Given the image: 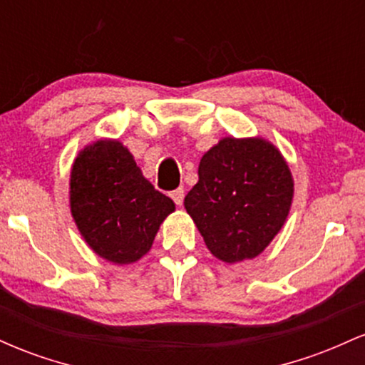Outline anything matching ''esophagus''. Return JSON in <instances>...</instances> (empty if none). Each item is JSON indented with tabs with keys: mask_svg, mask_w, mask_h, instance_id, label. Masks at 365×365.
<instances>
[{
	"mask_svg": "<svg viewBox=\"0 0 365 365\" xmlns=\"http://www.w3.org/2000/svg\"><path fill=\"white\" fill-rule=\"evenodd\" d=\"M170 197L175 200V204H177V206H182V202H183V188L180 187V188H177V190H173L170 194Z\"/></svg>",
	"mask_w": 365,
	"mask_h": 365,
	"instance_id": "1",
	"label": "esophagus"
}]
</instances>
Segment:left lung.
I'll return each mask as SVG.
<instances>
[{
	"mask_svg": "<svg viewBox=\"0 0 365 365\" xmlns=\"http://www.w3.org/2000/svg\"><path fill=\"white\" fill-rule=\"evenodd\" d=\"M197 173L183 206L209 252L226 264L262 254L287 223L295 190L282 150L259 135L223 137Z\"/></svg>",
	"mask_w": 365,
	"mask_h": 365,
	"instance_id": "8db88e82",
	"label": "left lung"
}]
</instances>
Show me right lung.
<instances>
[{
    "mask_svg": "<svg viewBox=\"0 0 365 365\" xmlns=\"http://www.w3.org/2000/svg\"><path fill=\"white\" fill-rule=\"evenodd\" d=\"M70 212L94 254L118 266L144 257L175 202L142 175L127 145L98 139L70 170Z\"/></svg>",
    "mask_w": 365,
    "mask_h": 365,
    "instance_id": "add662e5",
    "label": "right lung"
}]
</instances>
